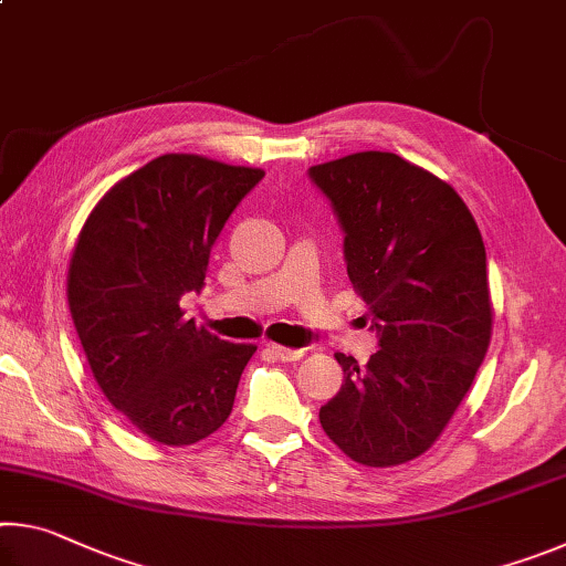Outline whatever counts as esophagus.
Wrapping results in <instances>:
<instances>
[{"label": "esophagus", "mask_w": 566, "mask_h": 566, "mask_svg": "<svg viewBox=\"0 0 566 566\" xmlns=\"http://www.w3.org/2000/svg\"><path fill=\"white\" fill-rule=\"evenodd\" d=\"M266 354L280 361H296L304 357V349H286V347H280V344H266Z\"/></svg>", "instance_id": "34e87169"}]
</instances>
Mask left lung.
<instances>
[{"label":"left lung","instance_id":"obj_1","mask_svg":"<svg viewBox=\"0 0 566 566\" xmlns=\"http://www.w3.org/2000/svg\"><path fill=\"white\" fill-rule=\"evenodd\" d=\"M344 232V262L369 306L379 352L319 409L354 462L395 467L424 454L472 387L492 337L482 234L462 197L391 151L310 167Z\"/></svg>","mask_w":566,"mask_h":566}]
</instances>
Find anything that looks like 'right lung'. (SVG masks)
<instances>
[{"instance_id": "1", "label": "right lung", "mask_w": 566, "mask_h": 566, "mask_svg": "<svg viewBox=\"0 0 566 566\" xmlns=\"http://www.w3.org/2000/svg\"><path fill=\"white\" fill-rule=\"evenodd\" d=\"M262 169L161 155L114 185L76 239L66 296L104 397L159 444H195L224 424L256 347L185 319L209 254Z\"/></svg>"}]
</instances>
